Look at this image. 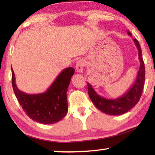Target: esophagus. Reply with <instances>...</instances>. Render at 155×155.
I'll return each instance as SVG.
<instances>
[{"label":"esophagus","instance_id":"34e87169","mask_svg":"<svg viewBox=\"0 0 155 155\" xmlns=\"http://www.w3.org/2000/svg\"><path fill=\"white\" fill-rule=\"evenodd\" d=\"M84 66H85V61L83 59H80L79 61H77L76 64V71L78 73H82L84 71Z\"/></svg>","mask_w":155,"mask_h":155}]
</instances>
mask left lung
Returning a JSON list of instances; mask_svg holds the SVG:
<instances>
[{
  "instance_id": "1",
  "label": "left lung",
  "mask_w": 155,
  "mask_h": 155,
  "mask_svg": "<svg viewBox=\"0 0 155 155\" xmlns=\"http://www.w3.org/2000/svg\"><path fill=\"white\" fill-rule=\"evenodd\" d=\"M129 36L132 35L127 31ZM139 52L140 66L137 72L136 79L126 93L121 97L114 99H106L101 97L94 91L89 83L88 85V93L92 102L98 109L109 115H121L127 112L137 104L142 96L145 80V68L142 58V50L140 45L136 38L133 39Z\"/></svg>"
}]
</instances>
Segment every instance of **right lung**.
<instances>
[{
	"instance_id": "1",
	"label": "right lung",
	"mask_w": 155,
	"mask_h": 155,
	"mask_svg": "<svg viewBox=\"0 0 155 155\" xmlns=\"http://www.w3.org/2000/svg\"><path fill=\"white\" fill-rule=\"evenodd\" d=\"M74 71L72 67L64 68L46 92L28 94L17 87L12 68L13 91L25 114L41 124H54L61 120L68 112L67 91Z\"/></svg>"
}]
</instances>
